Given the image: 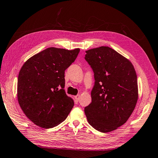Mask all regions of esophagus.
<instances>
[{"label":"esophagus","mask_w":158,"mask_h":158,"mask_svg":"<svg viewBox=\"0 0 158 158\" xmlns=\"http://www.w3.org/2000/svg\"><path fill=\"white\" fill-rule=\"evenodd\" d=\"M80 97V95L78 94V95H76V96H74V98L76 99V101H79Z\"/></svg>","instance_id":"1"}]
</instances>
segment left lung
Here are the masks:
<instances>
[{
	"label": "left lung",
	"instance_id": "1",
	"mask_svg": "<svg viewBox=\"0 0 158 158\" xmlns=\"http://www.w3.org/2000/svg\"><path fill=\"white\" fill-rule=\"evenodd\" d=\"M95 78L92 102L84 112L89 125L109 132L125 124L138 101L137 76L131 62L109 47L85 51Z\"/></svg>",
	"mask_w": 158,
	"mask_h": 158
}]
</instances>
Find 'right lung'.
<instances>
[{
  "mask_svg": "<svg viewBox=\"0 0 158 158\" xmlns=\"http://www.w3.org/2000/svg\"><path fill=\"white\" fill-rule=\"evenodd\" d=\"M79 52V48L49 47L23 64L18 78V101L26 117L36 125L51 128L68 117L74 100L64 89V71Z\"/></svg>",
  "mask_w": 158,
  "mask_h": 158,
  "instance_id": "1",
  "label": "right lung"
}]
</instances>
